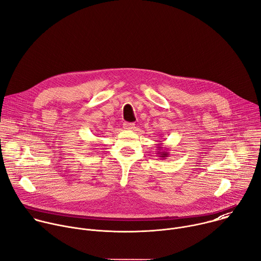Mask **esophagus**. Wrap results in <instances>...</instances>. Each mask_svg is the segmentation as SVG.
Here are the masks:
<instances>
[{"label": "esophagus", "mask_w": 261, "mask_h": 261, "mask_svg": "<svg viewBox=\"0 0 261 261\" xmlns=\"http://www.w3.org/2000/svg\"><path fill=\"white\" fill-rule=\"evenodd\" d=\"M123 127L127 130H132V129L135 128V124L134 123H124Z\"/></svg>", "instance_id": "34e87169"}]
</instances>
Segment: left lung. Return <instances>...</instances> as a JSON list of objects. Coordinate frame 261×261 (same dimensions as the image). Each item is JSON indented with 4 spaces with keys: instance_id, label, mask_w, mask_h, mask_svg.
<instances>
[{
    "instance_id": "8db88e82",
    "label": "left lung",
    "mask_w": 261,
    "mask_h": 261,
    "mask_svg": "<svg viewBox=\"0 0 261 261\" xmlns=\"http://www.w3.org/2000/svg\"><path fill=\"white\" fill-rule=\"evenodd\" d=\"M163 143L160 141V143H158L157 145V148H158V155H159V157L160 158H162V159H166L168 156H169V153H168V151H167V148L166 147H163V145H162Z\"/></svg>"
}]
</instances>
